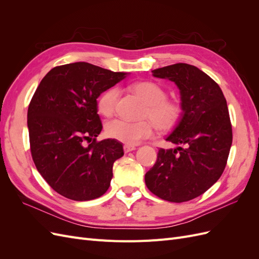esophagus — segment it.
<instances>
[{
  "instance_id": "34e87169",
  "label": "esophagus",
  "mask_w": 259,
  "mask_h": 259,
  "mask_svg": "<svg viewBox=\"0 0 259 259\" xmlns=\"http://www.w3.org/2000/svg\"><path fill=\"white\" fill-rule=\"evenodd\" d=\"M135 149H136L135 146H130V145H124V147H123V150H124L125 153L131 152V151H133V150H135Z\"/></svg>"
}]
</instances>
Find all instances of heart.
<instances>
[{
	"instance_id": "obj_1",
	"label": "heart",
	"mask_w": 259,
	"mask_h": 259,
	"mask_svg": "<svg viewBox=\"0 0 259 259\" xmlns=\"http://www.w3.org/2000/svg\"><path fill=\"white\" fill-rule=\"evenodd\" d=\"M130 90L144 100L146 109L143 116L145 120L130 122L114 119L106 123L105 133L109 138L126 145H137L142 140L151 137L155 126L162 132L173 130L182 120L184 106L177 99H168L163 88L154 82L143 81L130 85ZM120 97L116 88L106 90L97 101V109L104 116H111ZM151 120H149L148 119Z\"/></svg>"
}]
</instances>
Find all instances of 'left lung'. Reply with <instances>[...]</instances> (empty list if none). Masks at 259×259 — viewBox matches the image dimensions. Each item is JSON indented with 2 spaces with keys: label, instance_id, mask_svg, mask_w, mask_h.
<instances>
[{
  "label": "left lung",
  "instance_id": "obj_1",
  "mask_svg": "<svg viewBox=\"0 0 259 259\" xmlns=\"http://www.w3.org/2000/svg\"><path fill=\"white\" fill-rule=\"evenodd\" d=\"M160 79L174 82L180 92L184 115L161 148L146 186L168 202L190 201L204 193L222 176L232 144L227 101L219 85L199 68L175 64L152 70Z\"/></svg>",
  "mask_w": 259,
  "mask_h": 259
}]
</instances>
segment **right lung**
<instances>
[{
	"mask_svg": "<svg viewBox=\"0 0 259 259\" xmlns=\"http://www.w3.org/2000/svg\"><path fill=\"white\" fill-rule=\"evenodd\" d=\"M125 75L73 62L53 68L38 84L28 108L31 155L38 173L62 197L90 201L110 186L113 163L124 151L117 140H96L103 130L97 98Z\"/></svg>",
	"mask_w": 259,
	"mask_h": 259,
	"instance_id": "right-lung-1",
	"label": "right lung"
}]
</instances>
